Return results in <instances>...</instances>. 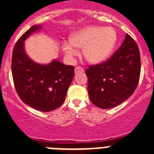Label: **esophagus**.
<instances>
[{
  "label": "esophagus",
  "mask_w": 154,
  "mask_h": 154,
  "mask_svg": "<svg viewBox=\"0 0 154 154\" xmlns=\"http://www.w3.org/2000/svg\"><path fill=\"white\" fill-rule=\"evenodd\" d=\"M84 72V69L82 67H80V66H77V67L75 68V72L76 74L79 72Z\"/></svg>",
  "instance_id": "esophagus-1"
}]
</instances>
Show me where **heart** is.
<instances>
[{
	"label": "heart",
	"mask_w": 154,
	"mask_h": 154,
	"mask_svg": "<svg viewBox=\"0 0 154 154\" xmlns=\"http://www.w3.org/2000/svg\"><path fill=\"white\" fill-rule=\"evenodd\" d=\"M118 40L117 32L112 27L91 26L80 30L64 42L62 48L69 57L79 52L78 48H83V55L87 61L99 63L109 58Z\"/></svg>",
	"instance_id": "b5f03b06"
}]
</instances>
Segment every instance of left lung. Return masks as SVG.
Instances as JSON below:
<instances>
[{"label":"left lung","mask_w":154,"mask_h":154,"mask_svg":"<svg viewBox=\"0 0 154 154\" xmlns=\"http://www.w3.org/2000/svg\"><path fill=\"white\" fill-rule=\"evenodd\" d=\"M140 54L134 39L126 34L120 47L108 60L85 71L91 102L101 109L116 106L131 96L140 76Z\"/></svg>","instance_id":"1"}]
</instances>
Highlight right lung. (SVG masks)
<instances>
[{"label":"right lung","mask_w":154,"mask_h":154,"mask_svg":"<svg viewBox=\"0 0 154 154\" xmlns=\"http://www.w3.org/2000/svg\"><path fill=\"white\" fill-rule=\"evenodd\" d=\"M40 28V25H34L16 42L12 52V77L16 92L25 104L42 112H50L65 101L75 68L57 60L40 65L28 58L24 42Z\"/></svg>","instance_id":"add662e5"}]
</instances>
